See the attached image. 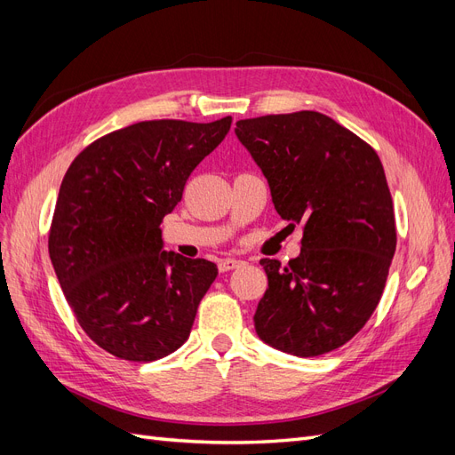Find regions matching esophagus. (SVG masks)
<instances>
[{"label": "esophagus", "instance_id": "34e87169", "mask_svg": "<svg viewBox=\"0 0 455 455\" xmlns=\"http://www.w3.org/2000/svg\"><path fill=\"white\" fill-rule=\"evenodd\" d=\"M239 266H241V259L224 258V259H220L218 269H220V271H231V269H235V267H239Z\"/></svg>", "mask_w": 455, "mask_h": 455}]
</instances>
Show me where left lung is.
<instances>
[{
    "label": "left lung",
    "mask_w": 455,
    "mask_h": 455,
    "mask_svg": "<svg viewBox=\"0 0 455 455\" xmlns=\"http://www.w3.org/2000/svg\"><path fill=\"white\" fill-rule=\"evenodd\" d=\"M237 139L267 178L275 211L304 226L301 252L264 258L256 334L296 356L347 343L379 304L396 249L393 199L378 154L319 112L237 121Z\"/></svg>",
    "instance_id": "8db88e82"
}]
</instances>
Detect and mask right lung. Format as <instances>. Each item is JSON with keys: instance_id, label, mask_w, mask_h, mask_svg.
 I'll return each mask as SVG.
<instances>
[{"instance_id": "1", "label": "right lung", "mask_w": 455, "mask_h": 455, "mask_svg": "<svg viewBox=\"0 0 455 455\" xmlns=\"http://www.w3.org/2000/svg\"><path fill=\"white\" fill-rule=\"evenodd\" d=\"M229 127L231 117L134 123L94 140L64 174L49 256L77 323L117 359L157 361L189 338L218 267L163 251L161 222Z\"/></svg>"}]
</instances>
